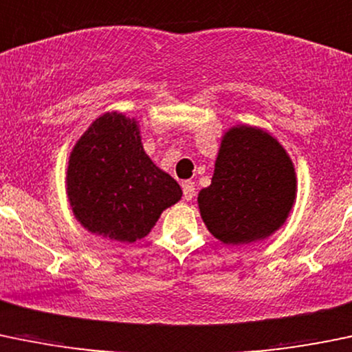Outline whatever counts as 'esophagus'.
<instances>
[{
    "label": "esophagus",
    "instance_id": "34e87169",
    "mask_svg": "<svg viewBox=\"0 0 352 352\" xmlns=\"http://www.w3.org/2000/svg\"><path fill=\"white\" fill-rule=\"evenodd\" d=\"M195 197V183L193 181H184L183 183V198L190 201Z\"/></svg>",
    "mask_w": 352,
    "mask_h": 352
}]
</instances>
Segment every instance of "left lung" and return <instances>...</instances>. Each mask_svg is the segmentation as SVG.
Listing matches in <instances>:
<instances>
[{
    "mask_svg": "<svg viewBox=\"0 0 352 352\" xmlns=\"http://www.w3.org/2000/svg\"><path fill=\"white\" fill-rule=\"evenodd\" d=\"M295 186V169L278 140L235 126L223 137L212 184L198 195L201 219L226 244L259 241L286 220Z\"/></svg>",
    "mask_w": 352,
    "mask_h": 352,
    "instance_id": "1",
    "label": "left lung"
}]
</instances>
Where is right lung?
Returning <instances> with one entry per match:
<instances>
[{
	"label": "right lung",
	"mask_w": 352,
	"mask_h": 352,
	"mask_svg": "<svg viewBox=\"0 0 352 352\" xmlns=\"http://www.w3.org/2000/svg\"><path fill=\"white\" fill-rule=\"evenodd\" d=\"M67 195L88 230L122 242L149 234L183 191L144 152L137 123L120 113L100 117L69 159Z\"/></svg>",
	"instance_id": "obj_1"
}]
</instances>
